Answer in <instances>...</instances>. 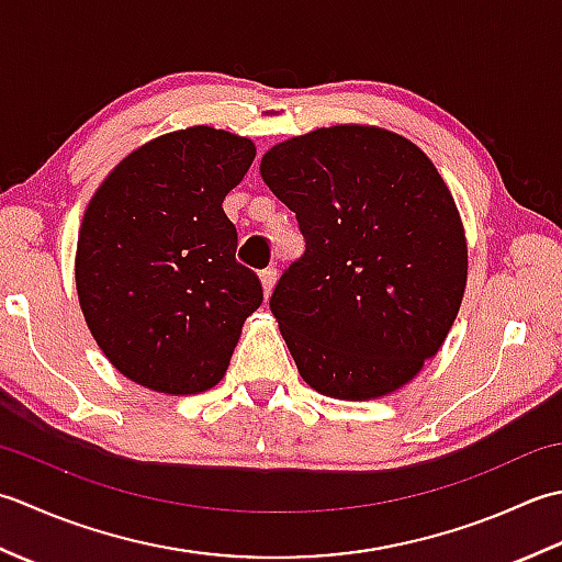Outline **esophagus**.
<instances>
[{
    "label": "esophagus",
    "mask_w": 562,
    "mask_h": 562,
    "mask_svg": "<svg viewBox=\"0 0 562 562\" xmlns=\"http://www.w3.org/2000/svg\"><path fill=\"white\" fill-rule=\"evenodd\" d=\"M259 281H261V289H265V297L271 295L273 285H277V269H265L259 273Z\"/></svg>",
    "instance_id": "obj_1"
}]
</instances>
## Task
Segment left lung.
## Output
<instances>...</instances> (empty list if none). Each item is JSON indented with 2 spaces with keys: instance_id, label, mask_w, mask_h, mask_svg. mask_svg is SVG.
<instances>
[{
  "instance_id": "8db88e82",
  "label": "left lung",
  "mask_w": 562,
  "mask_h": 562,
  "mask_svg": "<svg viewBox=\"0 0 562 562\" xmlns=\"http://www.w3.org/2000/svg\"><path fill=\"white\" fill-rule=\"evenodd\" d=\"M259 171L305 237L269 303L297 373L353 403L400 391L441 349L468 281L437 167L405 135L339 123L273 145Z\"/></svg>"
}]
</instances>
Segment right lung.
I'll return each mask as SVG.
<instances>
[{
    "label": "right lung",
    "instance_id": "add662e5",
    "mask_svg": "<svg viewBox=\"0 0 562 562\" xmlns=\"http://www.w3.org/2000/svg\"><path fill=\"white\" fill-rule=\"evenodd\" d=\"M255 155L249 137L213 125L171 131L125 155L87 205L79 307L113 369L147 391H211L261 305L223 211Z\"/></svg>",
    "mask_w": 562,
    "mask_h": 562
}]
</instances>
